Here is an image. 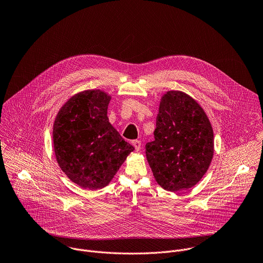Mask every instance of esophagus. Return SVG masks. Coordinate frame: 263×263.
<instances>
[{"mask_svg": "<svg viewBox=\"0 0 263 263\" xmlns=\"http://www.w3.org/2000/svg\"><path fill=\"white\" fill-rule=\"evenodd\" d=\"M132 144H133V146L135 147V151H140V149H141V141L140 140H133L132 141Z\"/></svg>", "mask_w": 263, "mask_h": 263, "instance_id": "esophagus-1", "label": "esophagus"}]
</instances>
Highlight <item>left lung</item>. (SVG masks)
<instances>
[{
    "instance_id": "8db88e82",
    "label": "left lung",
    "mask_w": 263,
    "mask_h": 263,
    "mask_svg": "<svg viewBox=\"0 0 263 263\" xmlns=\"http://www.w3.org/2000/svg\"><path fill=\"white\" fill-rule=\"evenodd\" d=\"M154 138L145 144V155L162 189H191L206 174L213 157V130L192 97L171 90L161 98Z\"/></svg>"
}]
</instances>
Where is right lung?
Returning <instances> with one entry per match:
<instances>
[{
    "mask_svg": "<svg viewBox=\"0 0 263 263\" xmlns=\"http://www.w3.org/2000/svg\"><path fill=\"white\" fill-rule=\"evenodd\" d=\"M110 100L99 89L79 92L61 107L54 123L57 162L83 189L99 190L108 185L134 149L109 123Z\"/></svg>",
    "mask_w": 263,
    "mask_h": 263,
    "instance_id": "add662e5",
    "label": "right lung"
}]
</instances>
